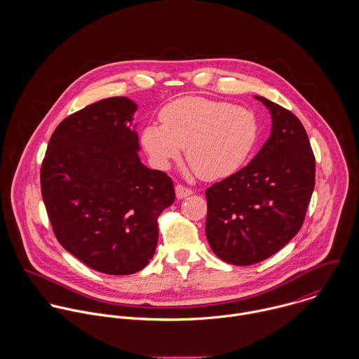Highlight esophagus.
<instances>
[{
	"mask_svg": "<svg viewBox=\"0 0 359 359\" xmlns=\"http://www.w3.org/2000/svg\"><path fill=\"white\" fill-rule=\"evenodd\" d=\"M175 195H177V199H185L191 195H194V191L189 189V188H185L184 185H177L175 187Z\"/></svg>",
	"mask_w": 359,
	"mask_h": 359,
	"instance_id": "obj_1",
	"label": "esophagus"
}]
</instances>
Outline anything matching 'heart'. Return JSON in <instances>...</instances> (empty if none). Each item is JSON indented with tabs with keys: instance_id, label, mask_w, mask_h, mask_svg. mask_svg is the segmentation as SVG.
I'll return each instance as SVG.
<instances>
[{
	"instance_id": "1",
	"label": "heart",
	"mask_w": 359,
	"mask_h": 359,
	"mask_svg": "<svg viewBox=\"0 0 359 359\" xmlns=\"http://www.w3.org/2000/svg\"><path fill=\"white\" fill-rule=\"evenodd\" d=\"M161 124L151 123L141 142L157 168L167 170L187 148L192 168L205 180L236 172L256 145L258 123L252 110L224 101L187 97L161 110Z\"/></svg>"
}]
</instances>
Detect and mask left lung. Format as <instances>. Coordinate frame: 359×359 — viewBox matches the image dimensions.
<instances>
[{"label": "left lung", "mask_w": 359, "mask_h": 359, "mask_svg": "<svg viewBox=\"0 0 359 359\" xmlns=\"http://www.w3.org/2000/svg\"><path fill=\"white\" fill-rule=\"evenodd\" d=\"M271 135L253 160L205 191V236L233 265L273 256L300 231L315 185V157L302 121L264 97Z\"/></svg>", "instance_id": "8db88e82"}]
</instances>
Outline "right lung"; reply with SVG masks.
Here are the masks:
<instances>
[{
    "instance_id": "add662e5",
    "label": "right lung",
    "mask_w": 359,
    "mask_h": 359,
    "mask_svg": "<svg viewBox=\"0 0 359 359\" xmlns=\"http://www.w3.org/2000/svg\"><path fill=\"white\" fill-rule=\"evenodd\" d=\"M126 97L106 98L66 117L41 167V194L56 239L87 266L130 275L152 259L157 217L172 205V180L140 158Z\"/></svg>"
}]
</instances>
